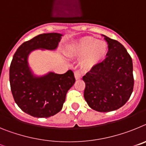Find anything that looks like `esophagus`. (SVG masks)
<instances>
[{
	"instance_id": "esophagus-1",
	"label": "esophagus",
	"mask_w": 146,
	"mask_h": 146,
	"mask_svg": "<svg viewBox=\"0 0 146 146\" xmlns=\"http://www.w3.org/2000/svg\"><path fill=\"white\" fill-rule=\"evenodd\" d=\"M74 77L76 80H80L81 78V74L79 71H75L74 72Z\"/></svg>"
}]
</instances>
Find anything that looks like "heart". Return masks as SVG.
I'll return each instance as SVG.
<instances>
[{"instance_id":"heart-1","label":"heart","mask_w":146,"mask_h":146,"mask_svg":"<svg viewBox=\"0 0 146 146\" xmlns=\"http://www.w3.org/2000/svg\"><path fill=\"white\" fill-rule=\"evenodd\" d=\"M67 53L71 56L81 57L82 69H93L104 60L108 52V45L105 41L91 36H85L67 47Z\"/></svg>"}]
</instances>
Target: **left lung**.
Segmentation results:
<instances>
[{
  "instance_id": "left-lung-1",
  "label": "left lung",
  "mask_w": 146,
  "mask_h": 146,
  "mask_svg": "<svg viewBox=\"0 0 146 146\" xmlns=\"http://www.w3.org/2000/svg\"><path fill=\"white\" fill-rule=\"evenodd\" d=\"M108 44L105 60L88 72L84 98L88 106L98 112H110L124 105L134 88L133 64L126 48L118 41L102 35Z\"/></svg>"
}]
</instances>
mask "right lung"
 Returning <instances> with one entry per match:
<instances>
[{"instance_id":"add662e5","label":"right lung","mask_w":146,"mask_h":146,"mask_svg":"<svg viewBox=\"0 0 146 146\" xmlns=\"http://www.w3.org/2000/svg\"><path fill=\"white\" fill-rule=\"evenodd\" d=\"M63 36L43 33L22 44L13 56L9 69V81L13 97L18 107L36 118H49L61 110L66 95L75 82L74 73L63 74L49 72L43 76L33 74L28 65V55L37 49L54 50Z\"/></svg>"}]
</instances>
